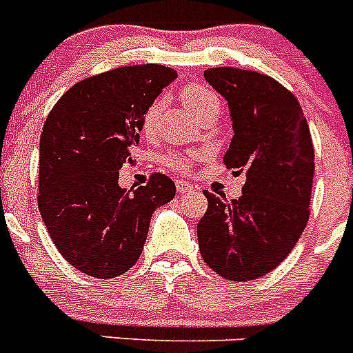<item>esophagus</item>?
<instances>
[{
    "label": "esophagus",
    "mask_w": 353,
    "mask_h": 353,
    "mask_svg": "<svg viewBox=\"0 0 353 353\" xmlns=\"http://www.w3.org/2000/svg\"><path fill=\"white\" fill-rule=\"evenodd\" d=\"M176 191H179V194H189V192L196 191V187L189 182H183V180H176Z\"/></svg>",
    "instance_id": "34e87169"
}]
</instances>
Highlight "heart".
Wrapping results in <instances>:
<instances>
[{
  "label": "heart",
  "mask_w": 353,
  "mask_h": 353,
  "mask_svg": "<svg viewBox=\"0 0 353 353\" xmlns=\"http://www.w3.org/2000/svg\"><path fill=\"white\" fill-rule=\"evenodd\" d=\"M180 97H182L185 108L198 118L207 117L212 109H219V99L212 92L201 88V86H196V84H187L185 88L180 92ZM162 109H164V101L162 99L154 101L150 104V108L146 109L145 117L141 120V134L145 138H154L155 132H157L159 118L162 114ZM192 159H194V155L168 154L162 157V164L170 168V170L176 171V173H185V171L191 170Z\"/></svg>",
  "instance_id": "1"
}]
</instances>
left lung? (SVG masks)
I'll return each mask as SVG.
<instances>
[{"mask_svg": "<svg viewBox=\"0 0 353 353\" xmlns=\"http://www.w3.org/2000/svg\"><path fill=\"white\" fill-rule=\"evenodd\" d=\"M205 79L230 105L235 134L224 164L244 171L245 183L232 201L203 191L199 252L228 281H252L288 256L310 219L311 132L295 95L270 76L217 67Z\"/></svg>", "mask_w": 353, "mask_h": 353, "instance_id": "8db88e82", "label": "left lung"}]
</instances>
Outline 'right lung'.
I'll use <instances>...</instances> for the list:
<instances>
[{
	"instance_id": "obj_1",
	"label": "right lung",
	"mask_w": 353,
	"mask_h": 353,
	"mask_svg": "<svg viewBox=\"0 0 353 353\" xmlns=\"http://www.w3.org/2000/svg\"><path fill=\"white\" fill-rule=\"evenodd\" d=\"M174 79L159 63L113 68L74 84L43 123L39 210L56 249L86 276L111 279L132 269L152 214L174 198L162 173L134 191L118 185L146 109Z\"/></svg>"
}]
</instances>
